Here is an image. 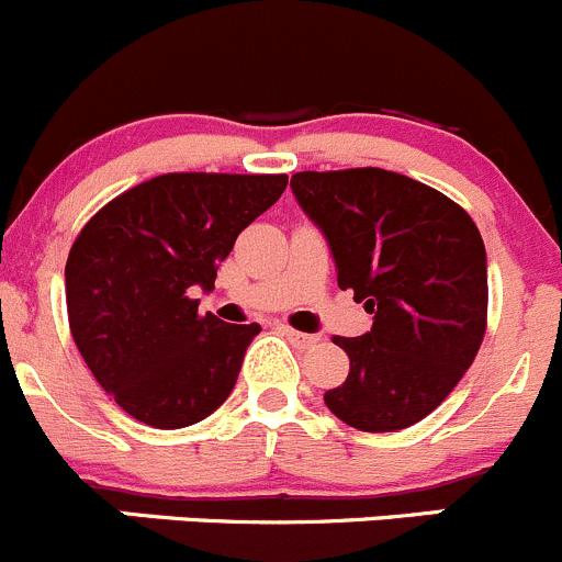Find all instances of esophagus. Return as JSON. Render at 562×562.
Returning a JSON list of instances; mask_svg holds the SVG:
<instances>
[{"label":"esophagus","instance_id":"obj_1","mask_svg":"<svg viewBox=\"0 0 562 562\" xmlns=\"http://www.w3.org/2000/svg\"><path fill=\"white\" fill-rule=\"evenodd\" d=\"M282 335L288 337V340L293 342V346L296 348H310L313 346V342H318V335H307V331H296V329H282Z\"/></svg>","mask_w":562,"mask_h":562}]
</instances>
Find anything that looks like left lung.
<instances>
[{
    "mask_svg": "<svg viewBox=\"0 0 562 562\" xmlns=\"http://www.w3.org/2000/svg\"><path fill=\"white\" fill-rule=\"evenodd\" d=\"M291 189L329 241L337 285L373 313L362 337H331L351 368L326 406L368 434L414 426L453 392L486 335L481 231L442 192L379 167L296 172Z\"/></svg>",
    "mask_w": 562,
    "mask_h": 562,
    "instance_id": "obj_1",
    "label": "left lung"
}]
</instances>
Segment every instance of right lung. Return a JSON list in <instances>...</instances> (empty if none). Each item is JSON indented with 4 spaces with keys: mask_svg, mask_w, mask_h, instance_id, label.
Returning <instances> with one entry per match:
<instances>
[{
    "mask_svg": "<svg viewBox=\"0 0 562 562\" xmlns=\"http://www.w3.org/2000/svg\"><path fill=\"white\" fill-rule=\"evenodd\" d=\"M288 176L167 172L103 205L65 263L76 348L123 412L187 428L227 401L258 324L198 315V291Z\"/></svg>",
    "mask_w": 562,
    "mask_h": 562,
    "instance_id": "right-lung-1",
    "label": "right lung"
}]
</instances>
